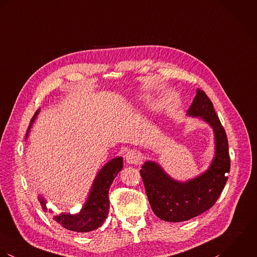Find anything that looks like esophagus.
I'll list each match as a JSON object with an SVG mask.
<instances>
[{
  "label": "esophagus",
  "mask_w": 257,
  "mask_h": 257,
  "mask_svg": "<svg viewBox=\"0 0 257 257\" xmlns=\"http://www.w3.org/2000/svg\"><path fill=\"white\" fill-rule=\"evenodd\" d=\"M125 159H126V162L128 164L136 165V164H138L140 162L141 157H140V154L136 150H130V151L127 152V154L125 155Z\"/></svg>",
  "instance_id": "34e87169"
}]
</instances>
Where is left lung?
I'll list each match as a JSON object with an SVG mask.
<instances>
[{
    "label": "left lung",
    "mask_w": 257,
    "mask_h": 257,
    "mask_svg": "<svg viewBox=\"0 0 257 257\" xmlns=\"http://www.w3.org/2000/svg\"><path fill=\"white\" fill-rule=\"evenodd\" d=\"M187 113L200 116L214 131L215 156L208 170L187 183L173 180L154 162H146L140 170L152 210L172 222L189 220L209 209L220 196L230 170L226 133L205 91L198 89Z\"/></svg>",
    "instance_id": "1"
}]
</instances>
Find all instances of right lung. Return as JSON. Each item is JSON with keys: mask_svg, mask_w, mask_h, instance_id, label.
<instances>
[{"mask_svg": "<svg viewBox=\"0 0 257 257\" xmlns=\"http://www.w3.org/2000/svg\"><path fill=\"white\" fill-rule=\"evenodd\" d=\"M36 112L32 123L36 119ZM31 123V125H32ZM30 129V128H29ZM123 167V158L117 157L107 163L96 176L89 197L78 214H56L53 218L64 228L76 232H89L102 225L109 212L108 192L110 185ZM40 203L45 211H48L46 201L40 198Z\"/></svg>", "mask_w": 257, "mask_h": 257, "instance_id": "add662e5", "label": "right lung"}]
</instances>
